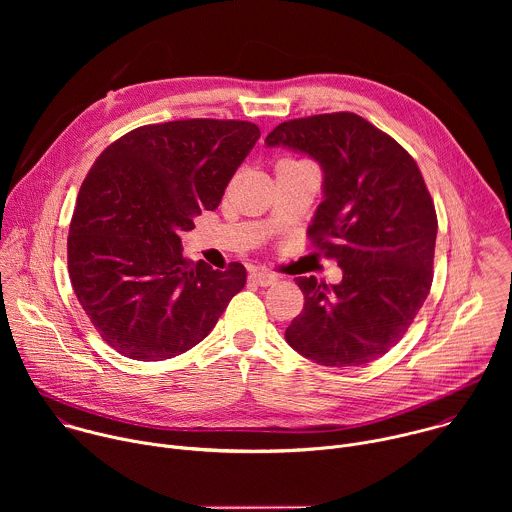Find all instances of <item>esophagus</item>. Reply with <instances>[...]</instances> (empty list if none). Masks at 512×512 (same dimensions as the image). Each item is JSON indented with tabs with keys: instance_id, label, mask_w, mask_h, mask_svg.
<instances>
[{
	"instance_id": "1",
	"label": "esophagus",
	"mask_w": 512,
	"mask_h": 512,
	"mask_svg": "<svg viewBox=\"0 0 512 512\" xmlns=\"http://www.w3.org/2000/svg\"><path fill=\"white\" fill-rule=\"evenodd\" d=\"M249 279L261 287H269V285H275L277 283V277L267 273V271H251L249 273Z\"/></svg>"
}]
</instances>
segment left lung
I'll use <instances>...</instances> for the list:
<instances>
[{
  "instance_id": "8db88e82",
  "label": "left lung",
  "mask_w": 512,
  "mask_h": 512,
  "mask_svg": "<svg viewBox=\"0 0 512 512\" xmlns=\"http://www.w3.org/2000/svg\"><path fill=\"white\" fill-rule=\"evenodd\" d=\"M320 164L324 200L308 237L334 257L340 283L298 277L304 312L287 344L324 367H360L389 352L421 310L429 287L437 216L415 160L354 113L291 119L267 137Z\"/></svg>"
}]
</instances>
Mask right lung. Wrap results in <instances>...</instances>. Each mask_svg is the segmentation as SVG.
I'll use <instances>...</instances> for the list:
<instances>
[{"instance_id": "1", "label": "right lung", "mask_w": 512, "mask_h": 512, "mask_svg": "<svg viewBox=\"0 0 512 512\" xmlns=\"http://www.w3.org/2000/svg\"><path fill=\"white\" fill-rule=\"evenodd\" d=\"M261 137L255 123L143 125L97 158L68 231V275L101 338L133 360H166L204 340L247 271L182 255L180 235L214 210Z\"/></svg>"}]
</instances>
